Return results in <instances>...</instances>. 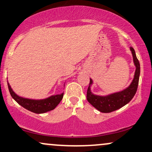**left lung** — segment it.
<instances>
[{"instance_id": "8db88e82", "label": "left lung", "mask_w": 152, "mask_h": 152, "mask_svg": "<svg viewBox=\"0 0 152 152\" xmlns=\"http://www.w3.org/2000/svg\"><path fill=\"white\" fill-rule=\"evenodd\" d=\"M130 50L133 56V61L136 70L132 83L126 88L105 96L96 95L91 91V87L93 85L94 82L92 78H90L89 86L87 90V100L94 108L101 112L110 113L123 107L133 99L137 92L140 75V64L136 56L135 50L132 47H130Z\"/></svg>"}]
</instances>
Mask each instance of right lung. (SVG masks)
Here are the masks:
<instances>
[{
  "label": "right lung",
  "mask_w": 152,
  "mask_h": 152,
  "mask_svg": "<svg viewBox=\"0 0 152 152\" xmlns=\"http://www.w3.org/2000/svg\"><path fill=\"white\" fill-rule=\"evenodd\" d=\"M8 82V86L10 96L19 105L36 114H43L55 109L62 100L64 93L51 95L47 98L42 99H33L25 98L15 94Z\"/></svg>",
  "instance_id": "1"
}]
</instances>
